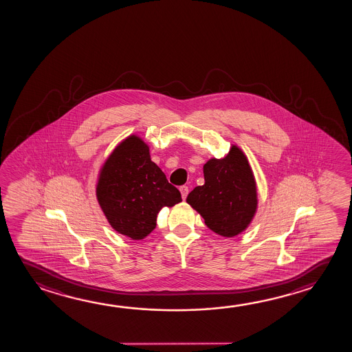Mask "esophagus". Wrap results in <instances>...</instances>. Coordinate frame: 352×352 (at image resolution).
<instances>
[{
	"label": "esophagus",
	"mask_w": 352,
	"mask_h": 352,
	"mask_svg": "<svg viewBox=\"0 0 352 352\" xmlns=\"http://www.w3.org/2000/svg\"><path fill=\"white\" fill-rule=\"evenodd\" d=\"M179 190H181V195H182V198H184V199H186V198H187V195H188V192H190V190H188V187H187V186H181V187H179Z\"/></svg>",
	"instance_id": "obj_1"
}]
</instances>
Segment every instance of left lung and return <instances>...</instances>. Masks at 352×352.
<instances>
[{"label": "left lung", "instance_id": "8db88e82", "mask_svg": "<svg viewBox=\"0 0 352 352\" xmlns=\"http://www.w3.org/2000/svg\"><path fill=\"white\" fill-rule=\"evenodd\" d=\"M206 184L195 187L187 203L201 212L209 229L225 237L240 234L257 208V190L245 154L232 146L223 159L204 165Z\"/></svg>", "mask_w": 352, "mask_h": 352}]
</instances>
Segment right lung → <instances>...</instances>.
<instances>
[{"mask_svg":"<svg viewBox=\"0 0 352 352\" xmlns=\"http://www.w3.org/2000/svg\"><path fill=\"white\" fill-rule=\"evenodd\" d=\"M96 195L112 228L132 240L144 239L155 229L162 207L182 201L179 190L151 162L148 145L134 135L118 145L107 159Z\"/></svg>","mask_w":352,"mask_h":352,"instance_id":"1","label":"right lung"}]
</instances>
